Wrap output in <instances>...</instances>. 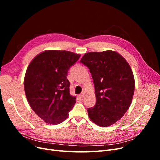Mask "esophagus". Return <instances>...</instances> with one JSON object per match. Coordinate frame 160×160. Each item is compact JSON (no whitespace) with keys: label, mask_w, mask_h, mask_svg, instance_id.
Masks as SVG:
<instances>
[{"label":"esophagus","mask_w":160,"mask_h":160,"mask_svg":"<svg viewBox=\"0 0 160 160\" xmlns=\"http://www.w3.org/2000/svg\"><path fill=\"white\" fill-rule=\"evenodd\" d=\"M84 95H85V93H82L81 94H80L79 95V97L80 98H83V97H84Z\"/></svg>","instance_id":"34e87169"}]
</instances>
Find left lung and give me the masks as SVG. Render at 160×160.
Instances as JSON below:
<instances>
[{"mask_svg": "<svg viewBox=\"0 0 160 160\" xmlns=\"http://www.w3.org/2000/svg\"><path fill=\"white\" fill-rule=\"evenodd\" d=\"M80 62L88 67L95 86L96 103L88 109L92 122L107 127L122 118L132 103L135 80L123 57L112 51L85 53Z\"/></svg>", "mask_w": 160, "mask_h": 160, "instance_id": "obj_1", "label": "left lung"}]
</instances>
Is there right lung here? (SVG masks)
I'll return each mask as SVG.
<instances>
[{
  "label": "right lung",
  "instance_id": "add662e5",
  "mask_svg": "<svg viewBox=\"0 0 160 160\" xmlns=\"http://www.w3.org/2000/svg\"><path fill=\"white\" fill-rule=\"evenodd\" d=\"M80 56L67 51H46L28 66L24 80L27 99L35 113L47 123L63 122L76 103L75 97L69 93L67 76Z\"/></svg>",
  "mask_w": 160,
  "mask_h": 160
}]
</instances>
